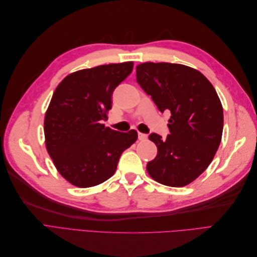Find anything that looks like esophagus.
Returning a JSON list of instances; mask_svg holds the SVG:
<instances>
[{"label":"esophagus","instance_id":"esophagus-1","mask_svg":"<svg viewBox=\"0 0 257 257\" xmlns=\"http://www.w3.org/2000/svg\"><path fill=\"white\" fill-rule=\"evenodd\" d=\"M147 134H144V133H138V139L139 141H146L147 139Z\"/></svg>","mask_w":257,"mask_h":257}]
</instances>
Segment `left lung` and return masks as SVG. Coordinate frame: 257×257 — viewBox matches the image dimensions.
I'll use <instances>...</instances> for the list:
<instances>
[{"label": "left lung", "mask_w": 257, "mask_h": 257, "mask_svg": "<svg viewBox=\"0 0 257 257\" xmlns=\"http://www.w3.org/2000/svg\"><path fill=\"white\" fill-rule=\"evenodd\" d=\"M137 83L161 112L172 113L166 139L152 133L158 154L147 164L155 181L180 188L212 162L223 133V108L213 85L196 69L182 64L147 62L136 67Z\"/></svg>", "instance_id": "obj_1"}]
</instances>
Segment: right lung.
<instances>
[{
    "label": "right lung",
    "instance_id": "right-lung-1",
    "mask_svg": "<svg viewBox=\"0 0 257 257\" xmlns=\"http://www.w3.org/2000/svg\"><path fill=\"white\" fill-rule=\"evenodd\" d=\"M133 62L99 65L66 76L45 115L46 148L58 172L73 185L90 188L115 172L124 150L138 137L105 127L114 89L133 71Z\"/></svg>",
    "mask_w": 257,
    "mask_h": 257
}]
</instances>
